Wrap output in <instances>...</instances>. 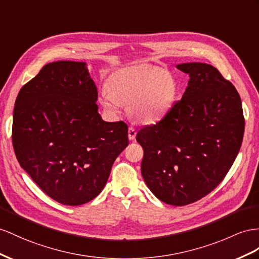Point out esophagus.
Wrapping results in <instances>:
<instances>
[{
	"instance_id": "1",
	"label": "esophagus",
	"mask_w": 259,
	"mask_h": 259,
	"mask_svg": "<svg viewBox=\"0 0 259 259\" xmlns=\"http://www.w3.org/2000/svg\"><path fill=\"white\" fill-rule=\"evenodd\" d=\"M136 136H137L136 129H135L134 127H130L129 130H128V138H129V140H135Z\"/></svg>"
}]
</instances>
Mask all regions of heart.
I'll return each mask as SVG.
<instances>
[{
	"label": "heart",
	"instance_id": "b5f03b06",
	"mask_svg": "<svg viewBox=\"0 0 259 259\" xmlns=\"http://www.w3.org/2000/svg\"><path fill=\"white\" fill-rule=\"evenodd\" d=\"M99 95V104L111 115L128 105L136 121L152 123L167 115L177 95V86L166 70L151 65H130L112 72Z\"/></svg>",
	"mask_w": 259,
	"mask_h": 259
}]
</instances>
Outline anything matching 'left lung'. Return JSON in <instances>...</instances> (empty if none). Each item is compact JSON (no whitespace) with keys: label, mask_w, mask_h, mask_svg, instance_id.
<instances>
[{"label":"left lung","mask_w":259,"mask_h":259,"mask_svg":"<svg viewBox=\"0 0 259 259\" xmlns=\"http://www.w3.org/2000/svg\"><path fill=\"white\" fill-rule=\"evenodd\" d=\"M188 86L161 121L137 135L143 148L142 177L161 201L193 203L228 174L241 149L244 116L236 89L214 66L177 64Z\"/></svg>","instance_id":"1"}]
</instances>
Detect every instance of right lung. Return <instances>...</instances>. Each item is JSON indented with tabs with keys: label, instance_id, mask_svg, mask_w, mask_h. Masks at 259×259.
I'll return each mask as SVG.
<instances>
[{
	"label": "right lung",
	"instance_id": "obj_1",
	"mask_svg": "<svg viewBox=\"0 0 259 259\" xmlns=\"http://www.w3.org/2000/svg\"><path fill=\"white\" fill-rule=\"evenodd\" d=\"M85 62L46 64L19 91L13 112L18 163L54 200L79 205L101 194L127 148L123 121H104Z\"/></svg>",
	"mask_w": 259,
	"mask_h": 259
}]
</instances>
